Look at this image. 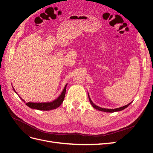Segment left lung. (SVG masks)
Instances as JSON below:
<instances>
[{"mask_svg":"<svg viewBox=\"0 0 153 153\" xmlns=\"http://www.w3.org/2000/svg\"><path fill=\"white\" fill-rule=\"evenodd\" d=\"M88 96H89V99L90 103H91V105H92V106H93V108H94L95 109L98 110H99V111H102V112H118V111H121V110H123L125 109L126 108H127L128 106L131 103H131H128V105H126L123 106H121V107H119V108H114V109L104 108L100 107V106H97V105H96L95 104H94V103H93V102H92V100H91V98H90V96H89V94H88Z\"/></svg>","mask_w":153,"mask_h":153,"instance_id":"1","label":"left lung"}]
</instances>
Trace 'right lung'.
<instances>
[{"mask_svg":"<svg viewBox=\"0 0 153 153\" xmlns=\"http://www.w3.org/2000/svg\"><path fill=\"white\" fill-rule=\"evenodd\" d=\"M68 84H66L65 87H64V89L62 91V92H61V95H60L57 99H55V100L51 101V102H45V103H32V102H28V103H25V101L24 100H23L21 97L18 95L16 92L15 91V89H14L13 87V89L14 90V91L15 92V93L19 96V98L24 101V103H25V105L27 106H28L29 107H30V108L32 109H37L39 110H45V111H48V110H53V109H55L58 108L59 106L62 104V103L63 102L64 97H65V94H66V86H67Z\"/></svg>","mask_w":153,"mask_h":153,"instance_id":"obj_1","label":"right lung"}]
</instances>
